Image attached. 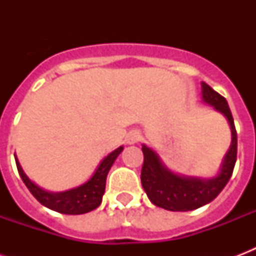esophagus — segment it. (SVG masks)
<instances>
[{
  "mask_svg": "<svg viewBox=\"0 0 256 256\" xmlns=\"http://www.w3.org/2000/svg\"><path fill=\"white\" fill-rule=\"evenodd\" d=\"M140 140V134L138 132H132L128 136V144H136V142H138Z\"/></svg>",
  "mask_w": 256,
  "mask_h": 256,
  "instance_id": "34e87169",
  "label": "esophagus"
}]
</instances>
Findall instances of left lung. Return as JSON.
<instances>
[{
	"instance_id": "obj_1",
	"label": "left lung",
	"mask_w": 256,
	"mask_h": 256,
	"mask_svg": "<svg viewBox=\"0 0 256 256\" xmlns=\"http://www.w3.org/2000/svg\"><path fill=\"white\" fill-rule=\"evenodd\" d=\"M202 98L206 104L214 106L215 110L222 112L228 120L231 128V146L224 156L219 174L211 179H202L175 174L164 166L154 150L144 144L142 152L144 160L140 171V182L152 203L164 210L191 211L210 203L224 188L234 171L238 140L234 118L226 98L204 82H202Z\"/></svg>"
}]
</instances>
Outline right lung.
I'll return each instance as SVG.
<instances>
[{"label":"right lung","instance_id":"add662e5","mask_svg":"<svg viewBox=\"0 0 256 256\" xmlns=\"http://www.w3.org/2000/svg\"><path fill=\"white\" fill-rule=\"evenodd\" d=\"M124 150V146H120L108 156H104L100 166L96 168V172L88 179V182L74 188L62 192H50L41 187H38L34 182H32L28 175L24 172L21 164L18 162L16 156V164H17L18 172L22 178L26 187L33 194V196L38 202L44 204L50 210L57 211L61 214L68 215H80L86 214L88 211L94 210L100 206L102 202V196L104 194V187H106V178H108V170L112 168L114 160L120 156Z\"/></svg>","mask_w":256,"mask_h":256}]
</instances>
